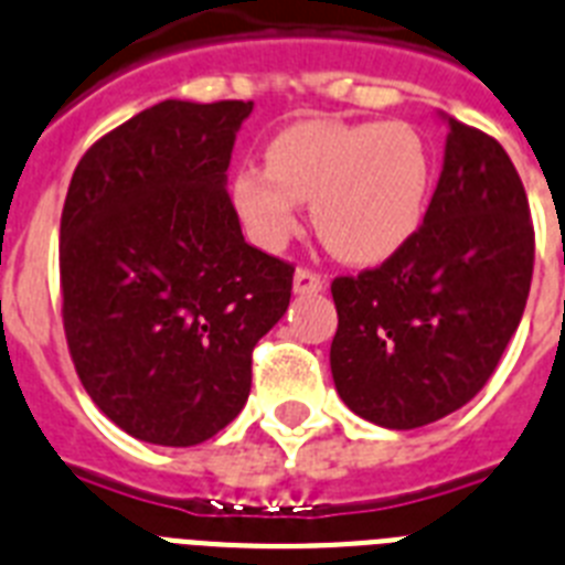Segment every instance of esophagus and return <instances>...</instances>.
Here are the masks:
<instances>
[{
    "instance_id": "esophagus-1",
    "label": "esophagus",
    "mask_w": 565,
    "mask_h": 565,
    "mask_svg": "<svg viewBox=\"0 0 565 565\" xmlns=\"http://www.w3.org/2000/svg\"><path fill=\"white\" fill-rule=\"evenodd\" d=\"M292 290L298 296H316V292L324 290V278L319 273H312V269L298 267L296 275H292Z\"/></svg>"
}]
</instances>
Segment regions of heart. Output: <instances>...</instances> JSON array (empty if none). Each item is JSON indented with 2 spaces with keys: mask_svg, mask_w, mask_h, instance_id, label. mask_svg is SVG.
<instances>
[{
  "mask_svg": "<svg viewBox=\"0 0 565 565\" xmlns=\"http://www.w3.org/2000/svg\"><path fill=\"white\" fill-rule=\"evenodd\" d=\"M434 163L407 122L301 120L269 140L267 169L232 178V206L260 249H281L310 203L321 244L344 264L373 267L419 232Z\"/></svg>",
  "mask_w": 565,
  "mask_h": 565,
  "instance_id": "heart-1",
  "label": "heart"
}]
</instances>
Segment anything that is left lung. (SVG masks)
Instances as JSON below:
<instances>
[{
  "instance_id": "left-lung-1",
  "label": "left lung",
  "mask_w": 565,
  "mask_h": 565,
  "mask_svg": "<svg viewBox=\"0 0 565 565\" xmlns=\"http://www.w3.org/2000/svg\"><path fill=\"white\" fill-rule=\"evenodd\" d=\"M419 232L382 267L335 278L330 371L355 416L411 430L482 391L523 319L534 230L514 163L454 120Z\"/></svg>"
}]
</instances>
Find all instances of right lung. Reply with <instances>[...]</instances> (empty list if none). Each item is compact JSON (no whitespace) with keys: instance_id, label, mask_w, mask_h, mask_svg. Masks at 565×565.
I'll list each match as a JSON object with an SVG mask.
<instances>
[{"instance_id":"obj_1","label":"right lung","mask_w":565,"mask_h":565,"mask_svg":"<svg viewBox=\"0 0 565 565\" xmlns=\"http://www.w3.org/2000/svg\"><path fill=\"white\" fill-rule=\"evenodd\" d=\"M253 103L163 99L85 151L60 221L71 359L140 443L189 448L246 405L253 348L290 307L296 269L244 241L226 192Z\"/></svg>"}]
</instances>
